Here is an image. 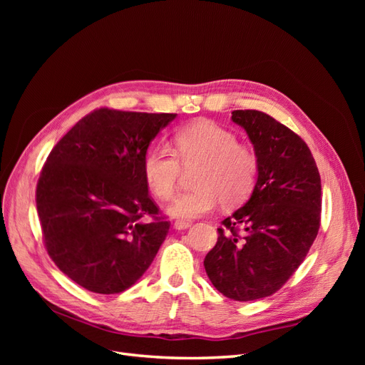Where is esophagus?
I'll list each match as a JSON object with an SVG mask.
<instances>
[{
	"instance_id": "esophagus-1",
	"label": "esophagus",
	"mask_w": 365,
	"mask_h": 365,
	"mask_svg": "<svg viewBox=\"0 0 365 365\" xmlns=\"http://www.w3.org/2000/svg\"><path fill=\"white\" fill-rule=\"evenodd\" d=\"M192 224L189 222V220H175V224H173V227H175V230H178V231H181V230H187L189 228Z\"/></svg>"
}]
</instances>
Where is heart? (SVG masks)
<instances>
[{
    "instance_id": "obj_1",
    "label": "heart",
    "mask_w": 365,
    "mask_h": 365,
    "mask_svg": "<svg viewBox=\"0 0 365 365\" xmlns=\"http://www.w3.org/2000/svg\"><path fill=\"white\" fill-rule=\"evenodd\" d=\"M173 146L175 153L153 148L143 160L146 184L161 201L173 196L182 168L195 169V189L175 197L168 208L170 216L195 219L212 212L219 201L224 207H235L251 193L257 178V158L252 150L239 145L231 130L210 120L195 121L176 132Z\"/></svg>"
}]
</instances>
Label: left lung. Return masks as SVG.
Listing matches in <instances>:
<instances>
[{
	"mask_svg": "<svg viewBox=\"0 0 365 365\" xmlns=\"http://www.w3.org/2000/svg\"><path fill=\"white\" fill-rule=\"evenodd\" d=\"M231 120L252 143L257 181L247 204L217 228L204 267L220 294L251 302L277 292L304 260L322 219V180L311 150L289 128L256 109H237Z\"/></svg>",
	"mask_w": 365,
	"mask_h": 365,
	"instance_id": "1",
	"label": "left lung"
}]
</instances>
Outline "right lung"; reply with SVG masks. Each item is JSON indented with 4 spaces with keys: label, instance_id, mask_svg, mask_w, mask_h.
Here are the masks:
<instances>
[{
    "label": "right lung",
    "instance_id": "add662e5",
    "mask_svg": "<svg viewBox=\"0 0 365 365\" xmlns=\"http://www.w3.org/2000/svg\"><path fill=\"white\" fill-rule=\"evenodd\" d=\"M175 117L101 108L51 149L36 187L42 236L51 260L82 288L123 292L155 259L170 224L150 200L143 160ZM145 215L153 220L143 223Z\"/></svg>",
    "mask_w": 365,
    "mask_h": 365
}]
</instances>
